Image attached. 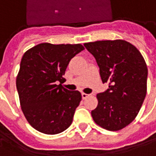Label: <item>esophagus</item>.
Returning <instances> with one entry per match:
<instances>
[{"label": "esophagus", "mask_w": 156, "mask_h": 156, "mask_svg": "<svg viewBox=\"0 0 156 156\" xmlns=\"http://www.w3.org/2000/svg\"><path fill=\"white\" fill-rule=\"evenodd\" d=\"M88 96H89V95H87V94H85V93H83H83H82V98H83V99H86Z\"/></svg>", "instance_id": "1"}]
</instances>
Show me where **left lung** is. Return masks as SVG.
Segmentation results:
<instances>
[{
    "instance_id": "left-lung-1",
    "label": "left lung",
    "mask_w": 156,
    "mask_h": 156,
    "mask_svg": "<svg viewBox=\"0 0 156 156\" xmlns=\"http://www.w3.org/2000/svg\"><path fill=\"white\" fill-rule=\"evenodd\" d=\"M96 58L107 91L96 95L97 107L91 111L96 125L116 131L130 125L139 113L147 93L148 68L134 45L122 39L85 42Z\"/></svg>"
}]
</instances>
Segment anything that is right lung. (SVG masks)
I'll return each mask as SVG.
<instances>
[{
    "label": "right lung",
    "mask_w": 156,
    "mask_h": 156,
    "mask_svg": "<svg viewBox=\"0 0 156 156\" xmlns=\"http://www.w3.org/2000/svg\"><path fill=\"white\" fill-rule=\"evenodd\" d=\"M83 49L80 43L42 42L24 54L16 86L22 112L37 131L55 135L71 126L82 96L56 82L64 79L71 59Z\"/></svg>",
    "instance_id": "add662e5"
}]
</instances>
